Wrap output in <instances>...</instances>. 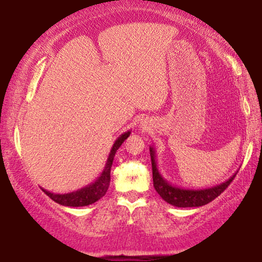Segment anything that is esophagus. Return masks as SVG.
<instances>
[{
	"label": "esophagus",
	"instance_id": "obj_1",
	"mask_svg": "<svg viewBox=\"0 0 262 262\" xmlns=\"http://www.w3.org/2000/svg\"><path fill=\"white\" fill-rule=\"evenodd\" d=\"M140 127L142 128V130H148L149 129V126H148V122L147 121H141V125Z\"/></svg>",
	"mask_w": 262,
	"mask_h": 262
}]
</instances>
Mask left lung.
<instances>
[{
	"mask_svg": "<svg viewBox=\"0 0 262 262\" xmlns=\"http://www.w3.org/2000/svg\"><path fill=\"white\" fill-rule=\"evenodd\" d=\"M150 157H151L152 165V180L154 187L156 192L161 195L164 201H166L170 205L179 208H188V207H201L207 203L211 202L216 199L221 193L224 192V189L228 187L230 183L236 177L237 172L232 174L228 180L220 185L212 186V187L202 188V189H193V188H183L178 187L168 183L164 178L158 170L157 161H156V151L152 145H150Z\"/></svg>",
	"mask_w": 262,
	"mask_h": 262,
	"instance_id": "1",
	"label": "left lung"
}]
</instances>
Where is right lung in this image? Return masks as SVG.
I'll list each match as a JSON object with an SVG mask.
<instances>
[{
	"instance_id": "add662e5",
	"label": "right lung",
	"mask_w": 262,
	"mask_h": 262,
	"mask_svg": "<svg viewBox=\"0 0 262 262\" xmlns=\"http://www.w3.org/2000/svg\"><path fill=\"white\" fill-rule=\"evenodd\" d=\"M129 135H130V130H128L126 133H123V134H121L117 140H115L113 147L110 151L107 162H106L104 170L94 183L86 185L85 187L75 190V192H70L66 194L51 193L43 188L42 190L52 199L53 201L59 203V205L67 206V207H84V206L92 205V203L98 201L99 199L104 196L108 189L110 181H111V167H112L115 152H117V150L120 148V145L123 143V141H125Z\"/></svg>"
}]
</instances>
